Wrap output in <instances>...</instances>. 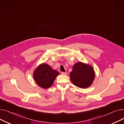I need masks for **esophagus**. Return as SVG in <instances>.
I'll return each instance as SVG.
<instances>
[{
    "label": "esophagus",
    "mask_w": 124,
    "mask_h": 124,
    "mask_svg": "<svg viewBox=\"0 0 124 124\" xmlns=\"http://www.w3.org/2000/svg\"><path fill=\"white\" fill-rule=\"evenodd\" d=\"M61 74H62V75H67V72H62Z\"/></svg>",
    "instance_id": "obj_1"
}]
</instances>
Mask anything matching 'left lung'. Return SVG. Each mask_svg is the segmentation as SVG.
Listing matches in <instances>:
<instances>
[{
	"mask_svg": "<svg viewBox=\"0 0 124 124\" xmlns=\"http://www.w3.org/2000/svg\"><path fill=\"white\" fill-rule=\"evenodd\" d=\"M70 79L75 85L85 89L91 85L95 78V72L91 65L81 62L73 65L70 72Z\"/></svg>",
	"mask_w": 124,
	"mask_h": 124,
	"instance_id": "left-lung-1",
	"label": "left lung"
}]
</instances>
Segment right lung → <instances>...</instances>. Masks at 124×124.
<instances>
[{
    "label": "right lung",
    "mask_w": 124,
    "mask_h": 124,
    "mask_svg": "<svg viewBox=\"0 0 124 124\" xmlns=\"http://www.w3.org/2000/svg\"><path fill=\"white\" fill-rule=\"evenodd\" d=\"M59 72L53 70L49 65L40 64L33 71V77L37 85L43 89H47L52 85Z\"/></svg>",
    "instance_id": "obj_1"
}]
</instances>
